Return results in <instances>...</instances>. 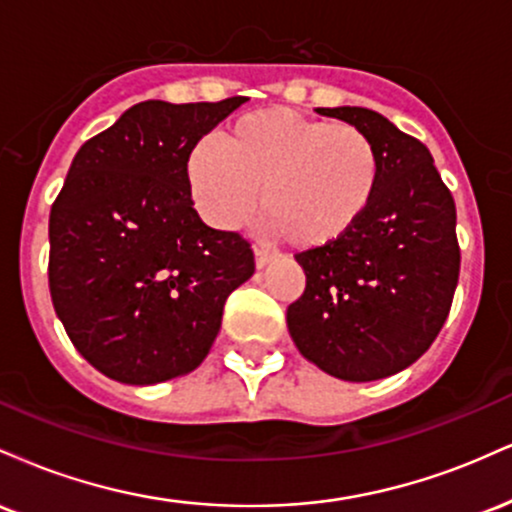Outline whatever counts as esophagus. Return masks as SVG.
<instances>
[{
    "label": "esophagus",
    "instance_id": "34e87169",
    "mask_svg": "<svg viewBox=\"0 0 512 512\" xmlns=\"http://www.w3.org/2000/svg\"><path fill=\"white\" fill-rule=\"evenodd\" d=\"M272 260H274L272 252L260 248V245H255V264H257V269H264Z\"/></svg>",
    "mask_w": 512,
    "mask_h": 512
}]
</instances>
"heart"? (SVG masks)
Listing matches in <instances>:
<instances>
[{
	"mask_svg": "<svg viewBox=\"0 0 512 512\" xmlns=\"http://www.w3.org/2000/svg\"><path fill=\"white\" fill-rule=\"evenodd\" d=\"M272 233L293 248H330L366 221L383 187V154L356 125L264 108L240 115L219 142L187 158L199 214L238 228L260 204Z\"/></svg>",
	"mask_w": 512,
	"mask_h": 512,
	"instance_id": "1",
	"label": "heart"
}]
</instances>
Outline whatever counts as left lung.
<instances>
[{"label": "left lung", "mask_w": 512, "mask_h": 512, "mask_svg": "<svg viewBox=\"0 0 512 512\" xmlns=\"http://www.w3.org/2000/svg\"><path fill=\"white\" fill-rule=\"evenodd\" d=\"M361 127L383 154V187L366 221L296 262L305 291L286 310L298 351L349 383H368L421 358L448 320L460 279L455 199L431 151L368 108H317Z\"/></svg>", "instance_id": "1"}]
</instances>
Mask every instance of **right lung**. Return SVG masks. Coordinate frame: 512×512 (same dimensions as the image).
<instances>
[{
    "mask_svg": "<svg viewBox=\"0 0 512 512\" xmlns=\"http://www.w3.org/2000/svg\"><path fill=\"white\" fill-rule=\"evenodd\" d=\"M245 103L144 101L76 151L50 209V296L81 356L127 385L190 373L226 298L255 272L250 243L199 219L187 158Z\"/></svg>",
    "mask_w": 512,
    "mask_h": 512,
    "instance_id": "right-lung-1",
    "label": "right lung"
}]
</instances>
